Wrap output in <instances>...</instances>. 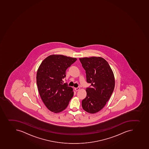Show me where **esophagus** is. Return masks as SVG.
<instances>
[{
	"label": "esophagus",
	"mask_w": 149,
	"mask_h": 149,
	"mask_svg": "<svg viewBox=\"0 0 149 149\" xmlns=\"http://www.w3.org/2000/svg\"><path fill=\"white\" fill-rule=\"evenodd\" d=\"M79 89H80V87H78L77 88H75V90L76 91H79Z\"/></svg>",
	"instance_id": "1"
}]
</instances>
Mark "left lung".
I'll return each instance as SVG.
<instances>
[{"mask_svg": "<svg viewBox=\"0 0 149 149\" xmlns=\"http://www.w3.org/2000/svg\"><path fill=\"white\" fill-rule=\"evenodd\" d=\"M85 70L86 97L82 101V109L90 113L100 111L106 104L113 92L115 79L108 62L100 57L79 58Z\"/></svg>", "mask_w": 149, "mask_h": 149, "instance_id": "8db88e82", "label": "left lung"}]
</instances>
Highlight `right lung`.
Segmentation results:
<instances>
[{
	"instance_id": "right-lung-1",
	"label": "right lung",
	"mask_w": 149,
	"mask_h": 149,
	"mask_svg": "<svg viewBox=\"0 0 149 149\" xmlns=\"http://www.w3.org/2000/svg\"><path fill=\"white\" fill-rule=\"evenodd\" d=\"M77 59L63 55H51L42 62L37 73V84L42 100L54 113L62 111L68 106L74 92L67 82L65 71Z\"/></svg>"
}]
</instances>
